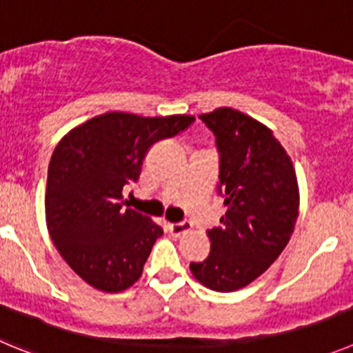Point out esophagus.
I'll use <instances>...</instances> for the list:
<instances>
[{
  "mask_svg": "<svg viewBox=\"0 0 353 353\" xmlns=\"http://www.w3.org/2000/svg\"><path fill=\"white\" fill-rule=\"evenodd\" d=\"M190 228H192V221L188 220L177 221V223H169V232L172 236H181L184 232H188Z\"/></svg>",
  "mask_w": 353,
  "mask_h": 353,
  "instance_id": "1",
  "label": "esophagus"
}]
</instances>
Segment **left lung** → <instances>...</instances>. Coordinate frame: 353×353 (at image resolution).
Returning a JSON list of instances; mask_svg holds the SVG:
<instances>
[{"instance_id":"obj_1","label":"left lung","mask_w":353,"mask_h":353,"mask_svg":"<svg viewBox=\"0 0 353 353\" xmlns=\"http://www.w3.org/2000/svg\"><path fill=\"white\" fill-rule=\"evenodd\" d=\"M199 117L216 137V190L227 212L208 230V259L190 269L204 287L234 292L268 271L290 241L299 214L297 177L283 145L253 117L228 107Z\"/></svg>"}]
</instances>
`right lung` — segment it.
Segmentation results:
<instances>
[{
    "mask_svg": "<svg viewBox=\"0 0 353 353\" xmlns=\"http://www.w3.org/2000/svg\"><path fill=\"white\" fill-rule=\"evenodd\" d=\"M193 121L110 112L74 128L56 145L47 172V228L66 263L91 287L121 292L141 278L163 228L125 208L123 188L137 183L149 149Z\"/></svg>",
    "mask_w": 353,
    "mask_h": 353,
    "instance_id": "add662e5",
    "label": "right lung"
}]
</instances>
